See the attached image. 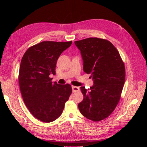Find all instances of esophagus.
<instances>
[{
    "instance_id": "obj_1",
    "label": "esophagus",
    "mask_w": 147,
    "mask_h": 147,
    "mask_svg": "<svg viewBox=\"0 0 147 147\" xmlns=\"http://www.w3.org/2000/svg\"><path fill=\"white\" fill-rule=\"evenodd\" d=\"M72 91L74 92H77L80 90V88L79 87H77V86H72Z\"/></svg>"
}]
</instances>
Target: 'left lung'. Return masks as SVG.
Here are the masks:
<instances>
[{
    "instance_id": "obj_1",
    "label": "left lung",
    "mask_w": 147,
    "mask_h": 147,
    "mask_svg": "<svg viewBox=\"0 0 147 147\" xmlns=\"http://www.w3.org/2000/svg\"><path fill=\"white\" fill-rule=\"evenodd\" d=\"M83 60V70L94 85L80 87L83 100L78 109L84 117L99 121L112 113L121 97L125 67L117 49L107 40L97 37L75 41Z\"/></svg>"
}]
</instances>
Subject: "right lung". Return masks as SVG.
<instances>
[{
    "label": "right lung",
    "instance_id": "right-lung-1",
    "mask_svg": "<svg viewBox=\"0 0 147 147\" xmlns=\"http://www.w3.org/2000/svg\"><path fill=\"white\" fill-rule=\"evenodd\" d=\"M72 42L44 41L29 48L21 61L18 80L25 105L34 117L45 123L58 118L72 92L69 84L53 83L58 57Z\"/></svg>",
    "mask_w": 147,
    "mask_h": 147
}]
</instances>
